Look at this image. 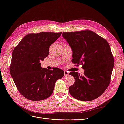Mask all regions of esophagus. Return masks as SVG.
Wrapping results in <instances>:
<instances>
[{"instance_id":"obj_1","label":"esophagus","mask_w":124,"mask_h":124,"mask_svg":"<svg viewBox=\"0 0 124 124\" xmlns=\"http://www.w3.org/2000/svg\"><path fill=\"white\" fill-rule=\"evenodd\" d=\"M69 74V73L67 71H64V76H67Z\"/></svg>"}]
</instances>
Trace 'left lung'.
<instances>
[{"instance_id":"8db88e82","label":"left lung","mask_w":124,"mask_h":124,"mask_svg":"<svg viewBox=\"0 0 124 124\" xmlns=\"http://www.w3.org/2000/svg\"><path fill=\"white\" fill-rule=\"evenodd\" d=\"M73 51L72 60L77 66L82 65L84 75L70 72L75 82L69 87L70 94L81 101H91L101 96L110 82L114 57L107 41L90 30L63 32Z\"/></svg>"}]
</instances>
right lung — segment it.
Returning a JSON list of instances; mask_svg holds the SVG:
<instances>
[{
  "instance_id": "add662e5",
  "label": "right lung",
  "mask_w": 124,
  "mask_h": 124,
  "mask_svg": "<svg viewBox=\"0 0 124 124\" xmlns=\"http://www.w3.org/2000/svg\"><path fill=\"white\" fill-rule=\"evenodd\" d=\"M61 34L43 31L28 34L13 50L10 73L18 92L26 99L38 101L48 98L56 81L64 76L62 70L42 68L40 63L48 56L51 45Z\"/></svg>"
}]
</instances>
